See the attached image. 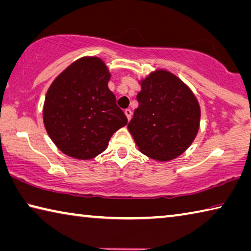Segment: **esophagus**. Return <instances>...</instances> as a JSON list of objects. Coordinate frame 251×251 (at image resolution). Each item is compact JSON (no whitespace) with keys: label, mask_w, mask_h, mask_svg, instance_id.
<instances>
[{"label":"esophagus","mask_w":251,"mask_h":251,"mask_svg":"<svg viewBox=\"0 0 251 251\" xmlns=\"http://www.w3.org/2000/svg\"><path fill=\"white\" fill-rule=\"evenodd\" d=\"M125 115H126V117H127V119H129L132 118V110H130L129 108H127V109H125Z\"/></svg>","instance_id":"obj_1"}]
</instances>
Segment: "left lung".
<instances>
[{"mask_svg":"<svg viewBox=\"0 0 251 251\" xmlns=\"http://www.w3.org/2000/svg\"><path fill=\"white\" fill-rule=\"evenodd\" d=\"M138 82V107L127 128L146 156L158 162L176 158L192 144L200 128L196 95L165 69L154 70Z\"/></svg>","mask_w":251,"mask_h":251,"instance_id":"obj_1","label":"left lung"}]
</instances>
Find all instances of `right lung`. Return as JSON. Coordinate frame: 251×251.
<instances>
[{
  "label": "right lung",
  "mask_w": 251,
  "mask_h": 251,
  "mask_svg": "<svg viewBox=\"0 0 251 251\" xmlns=\"http://www.w3.org/2000/svg\"><path fill=\"white\" fill-rule=\"evenodd\" d=\"M110 73L98 57L79 58L59 74L46 94L43 124L62 153L91 160L127 124L108 88Z\"/></svg>",
  "instance_id": "1"
}]
</instances>
